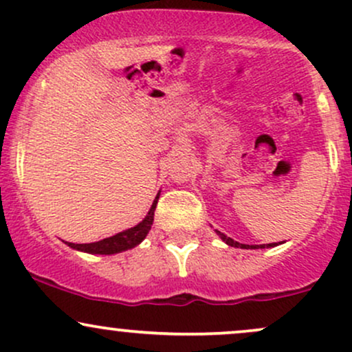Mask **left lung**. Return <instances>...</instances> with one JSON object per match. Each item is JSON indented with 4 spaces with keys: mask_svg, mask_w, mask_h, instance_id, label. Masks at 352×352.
Wrapping results in <instances>:
<instances>
[{
    "mask_svg": "<svg viewBox=\"0 0 352 352\" xmlns=\"http://www.w3.org/2000/svg\"><path fill=\"white\" fill-rule=\"evenodd\" d=\"M217 232V235L221 238V240L225 241V243H227L228 246H235V248H245V250H254V248H272V246H276V243H268V245H243V243H238V241H235L233 240V238H230V236H227L225 235V233H221V232H218V230H215Z\"/></svg>",
    "mask_w": 352,
    "mask_h": 352,
    "instance_id": "obj_1",
    "label": "left lung"
}]
</instances>
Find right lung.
Returning <instances> with one entry per match:
<instances>
[{
    "instance_id": "add662e5",
    "label": "right lung",
    "mask_w": 352,
    "mask_h": 352,
    "mask_svg": "<svg viewBox=\"0 0 352 352\" xmlns=\"http://www.w3.org/2000/svg\"><path fill=\"white\" fill-rule=\"evenodd\" d=\"M160 192L157 193V197L153 199V204L148 213L140 223H137L135 227L124 230V232L117 233L114 236L104 238L100 241H94V243H71V241H66L67 246L78 250V252L91 253V254H116L120 252H125V250H131L134 246L140 245L144 241V238L147 236V233L151 232V227L153 223V212H155L157 201H159Z\"/></svg>"
}]
</instances>
